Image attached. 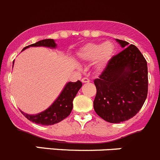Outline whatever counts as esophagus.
<instances>
[{"mask_svg": "<svg viewBox=\"0 0 160 160\" xmlns=\"http://www.w3.org/2000/svg\"><path fill=\"white\" fill-rule=\"evenodd\" d=\"M82 82L83 83H88L90 82V80H89L88 78H83L82 79Z\"/></svg>", "mask_w": 160, "mask_h": 160, "instance_id": "obj_1", "label": "esophagus"}]
</instances>
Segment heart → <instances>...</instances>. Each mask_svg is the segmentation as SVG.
Listing matches in <instances>:
<instances>
[{
    "label": "heart",
    "instance_id": "obj_1",
    "mask_svg": "<svg viewBox=\"0 0 160 160\" xmlns=\"http://www.w3.org/2000/svg\"><path fill=\"white\" fill-rule=\"evenodd\" d=\"M114 53V45L107 42L104 44L89 43L78 52L79 58L86 61L97 60V68H102L112 58Z\"/></svg>",
    "mask_w": 160,
    "mask_h": 160
}]
</instances>
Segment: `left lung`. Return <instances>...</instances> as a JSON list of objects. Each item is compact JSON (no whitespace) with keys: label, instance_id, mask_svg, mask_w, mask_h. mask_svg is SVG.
Instances as JSON below:
<instances>
[{"label":"left lung","instance_id":"obj_1","mask_svg":"<svg viewBox=\"0 0 160 160\" xmlns=\"http://www.w3.org/2000/svg\"><path fill=\"white\" fill-rule=\"evenodd\" d=\"M124 49L113 56L94 80L96 113L105 121L119 123L133 118L147 98L148 67L135 45L116 39Z\"/></svg>","mask_w":160,"mask_h":160}]
</instances>
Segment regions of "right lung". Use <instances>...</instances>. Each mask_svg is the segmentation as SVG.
<instances>
[{
	"instance_id": "1",
	"label": "right lung",
	"mask_w": 160,
	"mask_h": 160,
	"mask_svg": "<svg viewBox=\"0 0 160 160\" xmlns=\"http://www.w3.org/2000/svg\"><path fill=\"white\" fill-rule=\"evenodd\" d=\"M30 46H45L55 48L56 45L53 39H45L26 46L22 50ZM82 86V83L79 80L76 82H68L56 101L42 113L34 115H30L28 114L23 113L22 112H21V113L30 121L42 126H49L60 122L71 114L73 108V100Z\"/></svg>"
}]
</instances>
